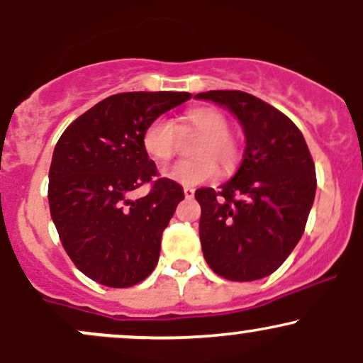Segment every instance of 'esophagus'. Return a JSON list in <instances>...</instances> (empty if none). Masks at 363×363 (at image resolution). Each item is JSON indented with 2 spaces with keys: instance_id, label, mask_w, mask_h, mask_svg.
Listing matches in <instances>:
<instances>
[{
  "instance_id": "34e87169",
  "label": "esophagus",
  "mask_w": 363,
  "mask_h": 363,
  "mask_svg": "<svg viewBox=\"0 0 363 363\" xmlns=\"http://www.w3.org/2000/svg\"><path fill=\"white\" fill-rule=\"evenodd\" d=\"M182 191H184V196H186L187 199H191V198H193V196H194V189H193V187L186 186L184 189H182Z\"/></svg>"
}]
</instances>
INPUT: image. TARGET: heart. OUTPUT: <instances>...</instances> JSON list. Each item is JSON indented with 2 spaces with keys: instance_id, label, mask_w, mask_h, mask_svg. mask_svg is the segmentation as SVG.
<instances>
[{
  "instance_id": "b5f03b06",
  "label": "heart",
  "mask_w": 363,
  "mask_h": 363,
  "mask_svg": "<svg viewBox=\"0 0 363 363\" xmlns=\"http://www.w3.org/2000/svg\"><path fill=\"white\" fill-rule=\"evenodd\" d=\"M230 123L222 111L211 106H199L186 111L181 123L157 118L145 128L143 148L153 160L169 162L176 153L177 131L198 133L191 160H179L164 169V176L184 186H198L213 181L218 165L223 170L234 169L240 158L239 138L230 131Z\"/></svg>"
}]
</instances>
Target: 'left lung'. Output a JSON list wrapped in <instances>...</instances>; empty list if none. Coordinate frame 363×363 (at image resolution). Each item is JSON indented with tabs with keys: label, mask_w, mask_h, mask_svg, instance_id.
<instances>
[{
	"label": "left lung",
	"mask_w": 363,
	"mask_h": 363,
	"mask_svg": "<svg viewBox=\"0 0 363 363\" xmlns=\"http://www.w3.org/2000/svg\"><path fill=\"white\" fill-rule=\"evenodd\" d=\"M196 99L227 107L245 135L235 176L220 191L194 193L203 256L227 280H259L277 272L301 240L318 186L314 160L294 121L261 99L240 90H210Z\"/></svg>",
	"instance_id": "8db88e82"
}]
</instances>
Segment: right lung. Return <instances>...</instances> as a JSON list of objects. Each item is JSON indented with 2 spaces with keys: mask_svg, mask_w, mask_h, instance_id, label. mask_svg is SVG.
<instances>
[{
  "mask_svg": "<svg viewBox=\"0 0 363 363\" xmlns=\"http://www.w3.org/2000/svg\"><path fill=\"white\" fill-rule=\"evenodd\" d=\"M187 91H124L95 104L57 140L49 169V210L78 269L126 289L155 269L162 234L184 191L158 177L143 148L145 128L189 101ZM150 184L138 200L128 194Z\"/></svg>",
  "mask_w": 363,
  "mask_h": 363,
  "instance_id": "right-lung-1",
  "label": "right lung"
}]
</instances>
